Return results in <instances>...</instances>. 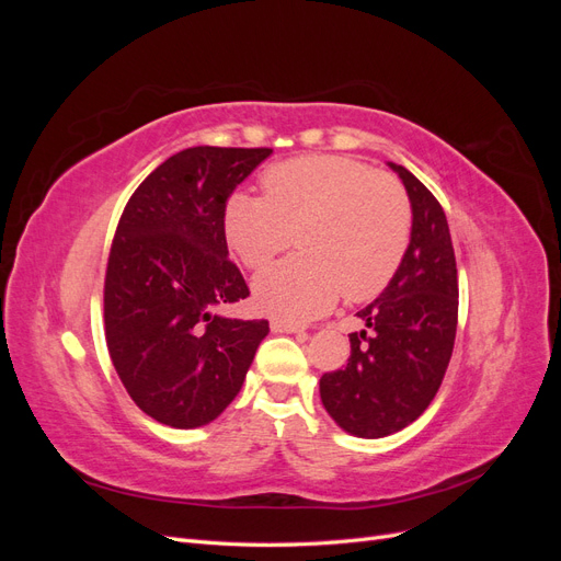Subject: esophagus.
<instances>
[{
    "mask_svg": "<svg viewBox=\"0 0 561 561\" xmlns=\"http://www.w3.org/2000/svg\"><path fill=\"white\" fill-rule=\"evenodd\" d=\"M271 330H274V332H283V334H295V332H304L307 328H304L301 322H295V320L274 318V320H271Z\"/></svg>",
    "mask_w": 561,
    "mask_h": 561,
    "instance_id": "esophagus-1",
    "label": "esophagus"
}]
</instances>
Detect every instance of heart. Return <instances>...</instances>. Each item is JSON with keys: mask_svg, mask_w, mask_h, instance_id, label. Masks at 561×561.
<instances>
[{"mask_svg": "<svg viewBox=\"0 0 561 561\" xmlns=\"http://www.w3.org/2000/svg\"><path fill=\"white\" fill-rule=\"evenodd\" d=\"M264 196L233 192L222 213L225 239L239 260L264 268L287 245L301 254L254 280L262 307L285 318L328 311L344 293L377 297L393 280L412 241V206L402 186L363 161L299 157L262 175Z\"/></svg>", "mask_w": 561, "mask_h": 561, "instance_id": "1", "label": "heart"}]
</instances>
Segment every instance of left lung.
I'll use <instances>...</instances> for the list:
<instances>
[{"instance_id":"obj_1","label":"left lung","mask_w":561,"mask_h":561,"mask_svg":"<svg viewBox=\"0 0 561 561\" xmlns=\"http://www.w3.org/2000/svg\"><path fill=\"white\" fill-rule=\"evenodd\" d=\"M412 241L381 297L358 311L344 369L320 377V400L346 433L386 437L416 421L433 402L451 360L458 278L449 225L439 201L404 165Z\"/></svg>"}]
</instances>
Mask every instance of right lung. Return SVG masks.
<instances>
[{"mask_svg": "<svg viewBox=\"0 0 561 561\" xmlns=\"http://www.w3.org/2000/svg\"><path fill=\"white\" fill-rule=\"evenodd\" d=\"M268 147H190L133 192L105 271V339L133 402L163 426L198 428L239 393L268 320L217 307L250 295L227 254L225 203Z\"/></svg>", "mask_w": 561, "mask_h": 561, "instance_id": "right-lung-1", "label": "right lung"}]
</instances>
